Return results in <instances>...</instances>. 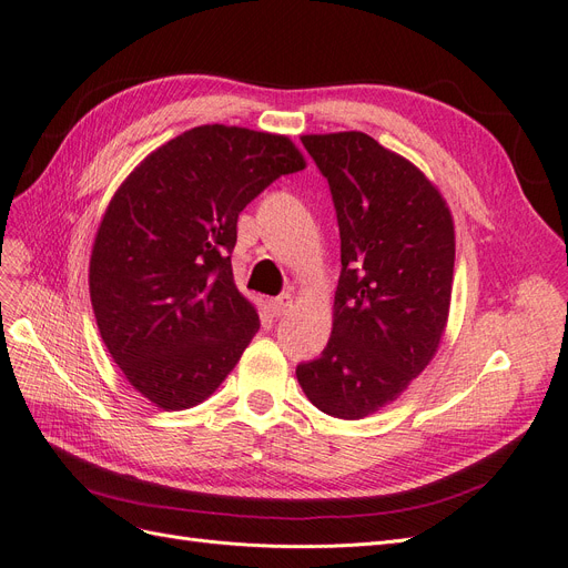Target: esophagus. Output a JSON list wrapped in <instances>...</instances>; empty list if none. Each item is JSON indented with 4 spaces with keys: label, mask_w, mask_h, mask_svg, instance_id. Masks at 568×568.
Wrapping results in <instances>:
<instances>
[{
    "label": "esophagus",
    "mask_w": 568,
    "mask_h": 568,
    "mask_svg": "<svg viewBox=\"0 0 568 568\" xmlns=\"http://www.w3.org/2000/svg\"><path fill=\"white\" fill-rule=\"evenodd\" d=\"M291 307H293V296H291V293H284V296H277V298L270 301V312L275 314V316L286 314Z\"/></svg>",
    "instance_id": "obj_1"
}]
</instances>
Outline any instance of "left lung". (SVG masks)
I'll list each match as a JSON object with an SVG mask.
<instances>
[{
	"label": "left lung",
	"instance_id": "left-lung-1",
	"mask_svg": "<svg viewBox=\"0 0 568 568\" xmlns=\"http://www.w3.org/2000/svg\"><path fill=\"white\" fill-rule=\"evenodd\" d=\"M328 179L343 272L324 354L296 368L312 405L363 419L392 405L436 356L455 280V219L415 163L371 134L301 138Z\"/></svg>",
	"mask_w": 568,
	"mask_h": 568
}]
</instances>
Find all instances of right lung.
I'll return each mask as SVG.
<instances>
[{
    "label": "right lung",
    "instance_id": "add662e5",
    "mask_svg": "<svg viewBox=\"0 0 568 568\" xmlns=\"http://www.w3.org/2000/svg\"><path fill=\"white\" fill-rule=\"evenodd\" d=\"M305 165L286 134L197 125L151 151L109 200L90 303L106 352L155 407L207 400L237 366L261 326L233 280L237 216Z\"/></svg>",
    "mask_w": 568,
    "mask_h": 568
}]
</instances>
